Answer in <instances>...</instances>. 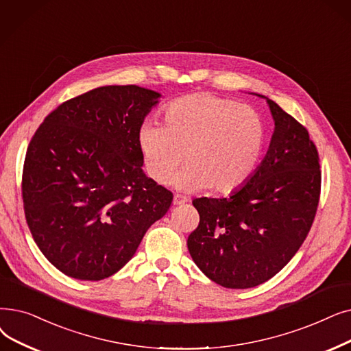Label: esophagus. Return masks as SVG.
Instances as JSON below:
<instances>
[{
	"mask_svg": "<svg viewBox=\"0 0 351 351\" xmlns=\"http://www.w3.org/2000/svg\"><path fill=\"white\" fill-rule=\"evenodd\" d=\"M185 202H188L186 197L180 196V195H175V197H173V205H182V204H185Z\"/></svg>",
	"mask_w": 351,
	"mask_h": 351,
	"instance_id": "esophagus-1",
	"label": "esophagus"
}]
</instances>
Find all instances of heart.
Here are the masks:
<instances>
[{
	"label": "heart",
	"mask_w": 351,
	"mask_h": 351,
	"mask_svg": "<svg viewBox=\"0 0 351 351\" xmlns=\"http://www.w3.org/2000/svg\"><path fill=\"white\" fill-rule=\"evenodd\" d=\"M267 141L264 120L254 109L212 93H196L169 103L162 126L146 121L138 146L147 175L160 185L186 191L210 188L230 195L245 186L260 166Z\"/></svg>",
	"instance_id": "b5f03b06"
}]
</instances>
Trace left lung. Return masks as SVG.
Listing matches in <instances>:
<instances>
[{"instance_id": "1", "label": "left lung", "mask_w": 351, "mask_h": 351, "mask_svg": "<svg viewBox=\"0 0 351 351\" xmlns=\"http://www.w3.org/2000/svg\"><path fill=\"white\" fill-rule=\"evenodd\" d=\"M265 99L276 129L252 179L228 197L192 201L199 225L189 254L225 288L256 287L280 272L307 238L319 201V158L307 129Z\"/></svg>"}]
</instances>
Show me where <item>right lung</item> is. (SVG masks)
Returning <instances> with one entry per match:
<instances>
[{
    "label": "right lung",
    "mask_w": 351,
    "mask_h": 351,
    "mask_svg": "<svg viewBox=\"0 0 351 351\" xmlns=\"http://www.w3.org/2000/svg\"><path fill=\"white\" fill-rule=\"evenodd\" d=\"M160 97L139 86H103L44 119L28 145L23 202L44 256L75 280L123 267L173 193L147 178L138 133Z\"/></svg>",
    "instance_id": "1"
}]
</instances>
